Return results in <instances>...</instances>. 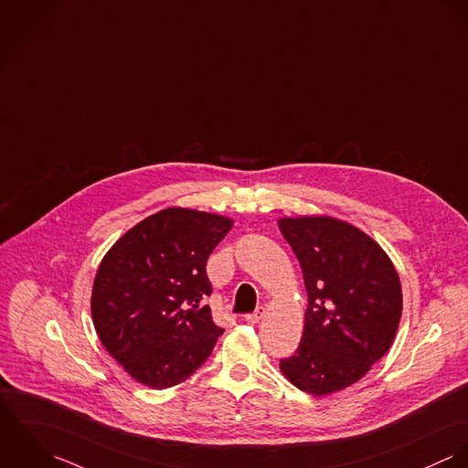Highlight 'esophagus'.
Listing matches in <instances>:
<instances>
[{
    "label": "esophagus",
    "instance_id": "34e87169",
    "mask_svg": "<svg viewBox=\"0 0 468 468\" xmlns=\"http://www.w3.org/2000/svg\"><path fill=\"white\" fill-rule=\"evenodd\" d=\"M263 314H265V309L259 307L257 311L251 312V314H246V315H244V321H248V323H259L260 319L263 317Z\"/></svg>",
    "mask_w": 468,
    "mask_h": 468
}]
</instances>
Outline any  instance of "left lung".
Returning <instances> with one entry per match:
<instances>
[{
    "mask_svg": "<svg viewBox=\"0 0 468 468\" xmlns=\"http://www.w3.org/2000/svg\"><path fill=\"white\" fill-rule=\"evenodd\" d=\"M280 229L309 296L300 346L280 369L315 397L341 391L361 380L395 339L402 315L399 274L382 248L348 222L282 218Z\"/></svg>",
    "mask_w": 468,
    "mask_h": 468,
    "instance_id": "1",
    "label": "left lung"
}]
</instances>
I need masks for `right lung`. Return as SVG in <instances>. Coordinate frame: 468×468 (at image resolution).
Segmentation results:
<instances>
[{
    "instance_id": "obj_1",
    "label": "right lung",
    "mask_w": 468,
    "mask_h": 468,
    "mask_svg": "<svg viewBox=\"0 0 468 468\" xmlns=\"http://www.w3.org/2000/svg\"><path fill=\"white\" fill-rule=\"evenodd\" d=\"M231 226L215 213L161 209L107 251L91 315L105 350L138 382L165 389L207 363L224 332L205 305L207 261Z\"/></svg>"
}]
</instances>
